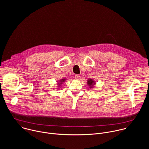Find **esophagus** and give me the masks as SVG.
<instances>
[{
	"label": "esophagus",
	"instance_id": "34e87169",
	"mask_svg": "<svg viewBox=\"0 0 149 149\" xmlns=\"http://www.w3.org/2000/svg\"><path fill=\"white\" fill-rule=\"evenodd\" d=\"M74 77H75V78L76 79H77V80H79V79H80V78H81V76L79 75H75Z\"/></svg>",
	"mask_w": 149,
	"mask_h": 149
}]
</instances>
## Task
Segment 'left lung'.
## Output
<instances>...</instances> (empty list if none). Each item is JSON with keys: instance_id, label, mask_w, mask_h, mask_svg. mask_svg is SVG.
Returning a JSON list of instances; mask_svg holds the SVG:
<instances>
[{"instance_id": "1", "label": "left lung", "mask_w": 149, "mask_h": 149, "mask_svg": "<svg viewBox=\"0 0 149 149\" xmlns=\"http://www.w3.org/2000/svg\"><path fill=\"white\" fill-rule=\"evenodd\" d=\"M96 84L95 81H94L93 79H88L87 80V84L90 88H93L95 87V85Z\"/></svg>"}]
</instances>
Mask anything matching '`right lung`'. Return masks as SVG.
I'll return each instance as SVG.
<instances>
[{"mask_svg": "<svg viewBox=\"0 0 149 149\" xmlns=\"http://www.w3.org/2000/svg\"><path fill=\"white\" fill-rule=\"evenodd\" d=\"M67 80V79H65V78H63V79H59L58 81H57V82H58L57 84V85H58V87H59V88H61V87H62V84H63V83L65 81Z\"/></svg>", "mask_w": 149, "mask_h": 149, "instance_id": "right-lung-1", "label": "right lung"}]
</instances>
